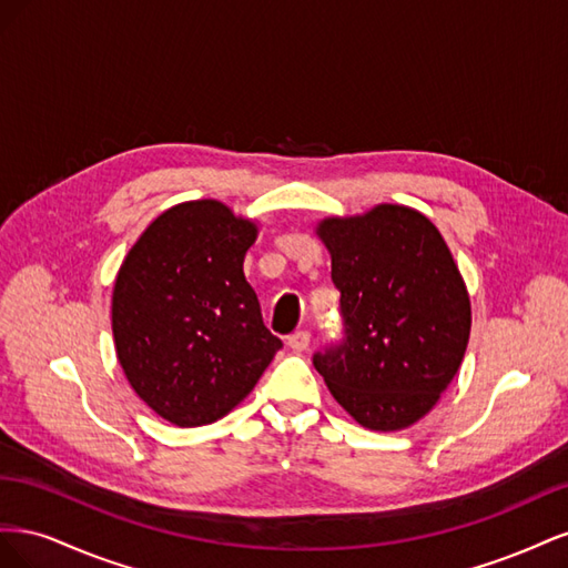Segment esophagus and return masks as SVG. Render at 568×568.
<instances>
[{"label": "esophagus", "instance_id": "obj_1", "mask_svg": "<svg viewBox=\"0 0 568 568\" xmlns=\"http://www.w3.org/2000/svg\"><path fill=\"white\" fill-rule=\"evenodd\" d=\"M286 343H288L291 351L303 353V351H307V346H311V332H305V329L294 332V334L286 338Z\"/></svg>", "mask_w": 568, "mask_h": 568}]
</instances>
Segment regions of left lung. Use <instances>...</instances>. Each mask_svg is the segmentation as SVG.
<instances>
[{"instance_id":"8db88e82","label":"left lung","mask_w":568,"mask_h":568,"mask_svg":"<svg viewBox=\"0 0 568 568\" xmlns=\"http://www.w3.org/2000/svg\"><path fill=\"white\" fill-rule=\"evenodd\" d=\"M315 234L332 255L346 341L315 369L369 432H400L434 409L467 353L471 303L455 257L424 213L379 203L332 215Z\"/></svg>"}]
</instances>
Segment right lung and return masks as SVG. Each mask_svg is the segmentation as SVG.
I'll list each match as a JSON object with an SVG mask.
<instances>
[{
	"label": "right lung",
	"instance_id": "obj_1",
	"mask_svg": "<svg viewBox=\"0 0 568 568\" xmlns=\"http://www.w3.org/2000/svg\"><path fill=\"white\" fill-rule=\"evenodd\" d=\"M255 239L257 222L222 201H184L151 222L118 270V363L170 424L189 428L230 415L282 348L244 277Z\"/></svg>",
	"mask_w": 568,
	"mask_h": 568
}]
</instances>
